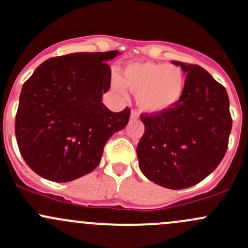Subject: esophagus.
<instances>
[{
	"mask_svg": "<svg viewBox=\"0 0 248 248\" xmlns=\"http://www.w3.org/2000/svg\"><path fill=\"white\" fill-rule=\"evenodd\" d=\"M139 117V115H138V112L136 111V110H132L131 111V119L132 120H137Z\"/></svg>",
	"mask_w": 248,
	"mask_h": 248,
	"instance_id": "esophagus-1",
	"label": "esophagus"
}]
</instances>
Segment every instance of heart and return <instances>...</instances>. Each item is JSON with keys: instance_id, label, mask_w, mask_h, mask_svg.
Returning <instances> with one entry per match:
<instances>
[{"instance_id": "obj_1", "label": "heart", "mask_w": 248, "mask_h": 248, "mask_svg": "<svg viewBox=\"0 0 248 248\" xmlns=\"http://www.w3.org/2000/svg\"><path fill=\"white\" fill-rule=\"evenodd\" d=\"M186 76L179 66L162 62H133L122 69L121 78L114 74L111 86L126 94V86L133 93L138 108L147 114H161L174 108L186 90Z\"/></svg>"}]
</instances>
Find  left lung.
I'll return each instance as SVG.
<instances>
[{"instance_id": "left-lung-1", "label": "left lung", "mask_w": 248, "mask_h": 248, "mask_svg": "<svg viewBox=\"0 0 248 248\" xmlns=\"http://www.w3.org/2000/svg\"><path fill=\"white\" fill-rule=\"evenodd\" d=\"M172 63L187 74L185 94L168 111L141 114L145 132L137 155L147 179L182 189L199 184L221 163L232 121L228 93L211 74L197 64Z\"/></svg>"}]
</instances>
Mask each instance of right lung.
<instances>
[{"mask_svg":"<svg viewBox=\"0 0 248 248\" xmlns=\"http://www.w3.org/2000/svg\"><path fill=\"white\" fill-rule=\"evenodd\" d=\"M120 55L76 52L39 64L24 84L16 117L17 146L39 176L68 182L99 164L106 142L128 124L131 110L112 112L102 103Z\"/></svg>","mask_w":248,"mask_h":248,"instance_id":"obj_1","label":"right lung"}]
</instances>
